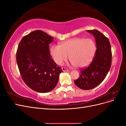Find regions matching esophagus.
<instances>
[{
    "label": "esophagus",
    "instance_id": "1",
    "mask_svg": "<svg viewBox=\"0 0 126 126\" xmlns=\"http://www.w3.org/2000/svg\"><path fill=\"white\" fill-rule=\"evenodd\" d=\"M62 70L63 71H67L69 70V69H67V68H64V67L62 68Z\"/></svg>",
    "mask_w": 126,
    "mask_h": 126
}]
</instances>
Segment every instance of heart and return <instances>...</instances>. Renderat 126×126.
<instances>
[{
  "instance_id": "1",
  "label": "heart",
  "mask_w": 126,
  "mask_h": 126,
  "mask_svg": "<svg viewBox=\"0 0 126 126\" xmlns=\"http://www.w3.org/2000/svg\"><path fill=\"white\" fill-rule=\"evenodd\" d=\"M96 51V46L91 39L76 38L65 41L60 45H54L50 48V53L54 62L62 65L69 60L76 67H83L92 60Z\"/></svg>"
}]
</instances>
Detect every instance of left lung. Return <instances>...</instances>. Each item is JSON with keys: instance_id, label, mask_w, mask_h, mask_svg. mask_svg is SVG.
Returning a JSON list of instances; mask_svg holds the SVG:
<instances>
[{"instance_id": "1", "label": "left lung", "mask_w": 126, "mask_h": 126, "mask_svg": "<svg viewBox=\"0 0 126 126\" xmlns=\"http://www.w3.org/2000/svg\"><path fill=\"white\" fill-rule=\"evenodd\" d=\"M87 31L94 37L97 49L92 62L80 71L79 78L74 81L83 90L93 89L102 82L110 69L112 60L111 45L107 38L96 29Z\"/></svg>"}]
</instances>
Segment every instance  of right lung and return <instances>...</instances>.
Returning a JSON list of instances; mask_svg holds the SVG:
<instances>
[{"label": "right lung", "mask_w": 126, "mask_h": 126, "mask_svg": "<svg viewBox=\"0 0 126 126\" xmlns=\"http://www.w3.org/2000/svg\"><path fill=\"white\" fill-rule=\"evenodd\" d=\"M54 38L37 30L24 36L18 45L16 61L21 77L37 92L46 93L54 89L63 72L49 52V45Z\"/></svg>", "instance_id": "1"}]
</instances>
